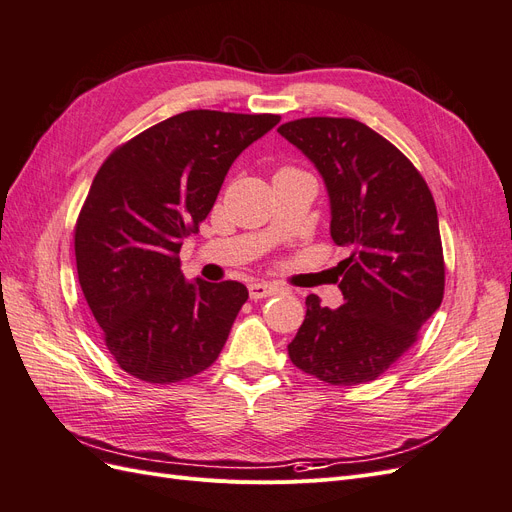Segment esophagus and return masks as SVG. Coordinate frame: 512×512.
I'll return each instance as SVG.
<instances>
[{
	"label": "esophagus",
	"mask_w": 512,
	"mask_h": 512,
	"mask_svg": "<svg viewBox=\"0 0 512 512\" xmlns=\"http://www.w3.org/2000/svg\"><path fill=\"white\" fill-rule=\"evenodd\" d=\"M247 288H250L252 299H265V297H273V294L284 292L280 286L269 284V282H252Z\"/></svg>",
	"instance_id": "obj_1"
}]
</instances>
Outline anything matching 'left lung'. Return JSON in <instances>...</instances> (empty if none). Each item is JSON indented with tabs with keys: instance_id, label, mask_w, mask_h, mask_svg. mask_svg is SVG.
I'll return each mask as SVG.
<instances>
[{
	"instance_id": "left-lung-1",
	"label": "left lung",
	"mask_w": 512,
	"mask_h": 512,
	"mask_svg": "<svg viewBox=\"0 0 512 512\" xmlns=\"http://www.w3.org/2000/svg\"><path fill=\"white\" fill-rule=\"evenodd\" d=\"M316 166L331 205V239L344 305L305 299L288 344L290 361L335 386L376 380L414 342L444 297L438 211L425 179L384 136L346 117H305L280 126Z\"/></svg>"
}]
</instances>
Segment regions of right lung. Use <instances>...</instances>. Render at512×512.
Listing matches in <instances>:
<instances>
[{
    "mask_svg": "<svg viewBox=\"0 0 512 512\" xmlns=\"http://www.w3.org/2000/svg\"><path fill=\"white\" fill-rule=\"evenodd\" d=\"M277 123L280 115L185 111L100 166L74 228L76 271L108 352L130 376L179 382L220 356L247 288L188 282L179 252L232 162Z\"/></svg>",
    "mask_w": 512,
    "mask_h": 512,
    "instance_id": "obj_1",
    "label": "right lung"
}]
</instances>
